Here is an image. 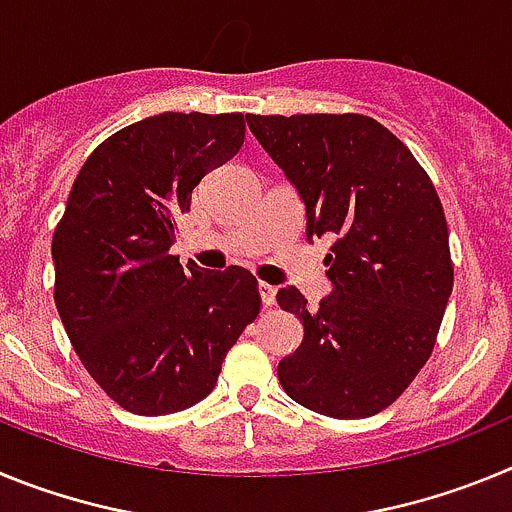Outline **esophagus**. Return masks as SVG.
Returning a JSON list of instances; mask_svg holds the SVG:
<instances>
[{
	"label": "esophagus",
	"instance_id": "esophagus-1",
	"mask_svg": "<svg viewBox=\"0 0 512 512\" xmlns=\"http://www.w3.org/2000/svg\"><path fill=\"white\" fill-rule=\"evenodd\" d=\"M259 295H261V302H264L266 307H271L274 302H277V287H271V284L261 282L259 284Z\"/></svg>",
	"mask_w": 512,
	"mask_h": 512
}]
</instances>
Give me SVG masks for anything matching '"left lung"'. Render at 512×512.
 <instances>
[{"label":"left lung","mask_w":512,"mask_h":512,"mask_svg":"<svg viewBox=\"0 0 512 512\" xmlns=\"http://www.w3.org/2000/svg\"><path fill=\"white\" fill-rule=\"evenodd\" d=\"M297 189L312 235H336L325 271L333 292L307 310L277 292L305 336L279 361L302 408L369 418L408 390L436 343L454 287L449 225L431 179L400 138L364 115H246Z\"/></svg>","instance_id":"obj_1"}]
</instances>
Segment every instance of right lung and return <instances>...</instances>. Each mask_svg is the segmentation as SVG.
<instances>
[{"label": "right lung", "instance_id": "obj_1", "mask_svg": "<svg viewBox=\"0 0 512 512\" xmlns=\"http://www.w3.org/2000/svg\"><path fill=\"white\" fill-rule=\"evenodd\" d=\"M246 138L241 112H164L107 138L53 233L56 307L94 382L135 415L187 410L212 392L261 310L251 271L184 269L169 248L192 189Z\"/></svg>", "mask_w": 512, "mask_h": 512}]
</instances>
